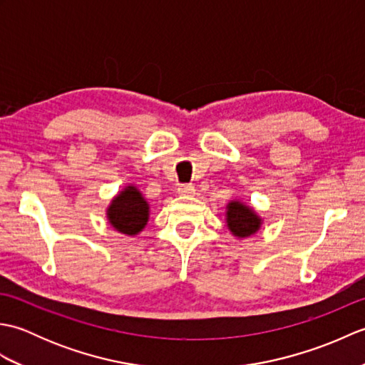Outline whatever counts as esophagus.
Segmentation results:
<instances>
[{
	"mask_svg": "<svg viewBox=\"0 0 365 365\" xmlns=\"http://www.w3.org/2000/svg\"><path fill=\"white\" fill-rule=\"evenodd\" d=\"M177 191H178V195L187 196V195H191V192L195 191V187H191V185H188V183H183V185H180V187L177 188Z\"/></svg>",
	"mask_w": 365,
	"mask_h": 365,
	"instance_id": "34e87169",
	"label": "esophagus"
}]
</instances>
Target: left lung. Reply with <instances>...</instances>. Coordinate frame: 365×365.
Wrapping results in <instances>:
<instances>
[{
    "mask_svg": "<svg viewBox=\"0 0 365 365\" xmlns=\"http://www.w3.org/2000/svg\"><path fill=\"white\" fill-rule=\"evenodd\" d=\"M227 227L235 237L245 238L254 235L259 230L262 220L259 218L252 208L238 202V200H232L227 204Z\"/></svg>",
    "mask_w": 365,
    "mask_h": 365,
    "instance_id": "1",
    "label": "left lung"
}]
</instances>
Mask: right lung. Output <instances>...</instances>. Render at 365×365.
I'll list each match as a JSON object with an SVG mask.
<instances>
[{
    "label": "right lung",
    "mask_w": 365,
    "mask_h": 365,
    "mask_svg": "<svg viewBox=\"0 0 365 365\" xmlns=\"http://www.w3.org/2000/svg\"><path fill=\"white\" fill-rule=\"evenodd\" d=\"M106 215L120 234L136 235L149 221V204L135 187H127L113 199Z\"/></svg>",
    "instance_id": "1"
}]
</instances>
